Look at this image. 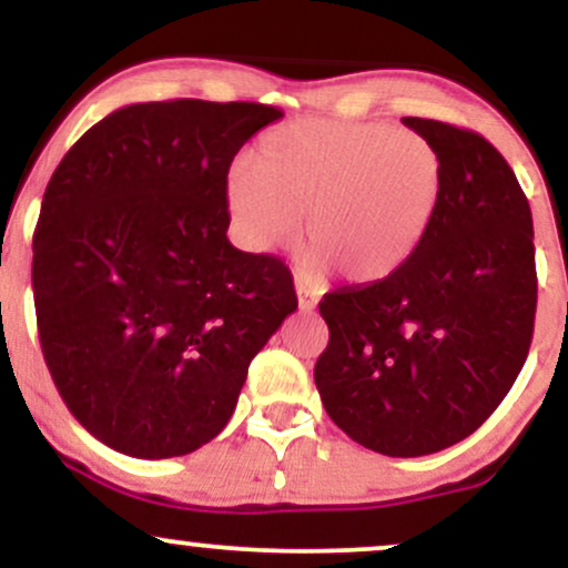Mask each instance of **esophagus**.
<instances>
[{
	"mask_svg": "<svg viewBox=\"0 0 568 568\" xmlns=\"http://www.w3.org/2000/svg\"><path fill=\"white\" fill-rule=\"evenodd\" d=\"M296 293H298V312L310 315V312L317 306V298H315V293L310 291V285H306L302 277H296Z\"/></svg>",
	"mask_w": 568,
	"mask_h": 568,
	"instance_id": "1",
	"label": "esophagus"
}]
</instances>
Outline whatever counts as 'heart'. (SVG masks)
Returning <instances> with one entry per match:
<instances>
[{
	"instance_id": "obj_1",
	"label": "heart",
	"mask_w": 568,
	"mask_h": 568,
	"mask_svg": "<svg viewBox=\"0 0 568 568\" xmlns=\"http://www.w3.org/2000/svg\"><path fill=\"white\" fill-rule=\"evenodd\" d=\"M443 197V158L427 135L382 122L296 120L266 130L224 181L232 230L253 251L302 219L310 251L347 283H382L425 243Z\"/></svg>"
}]
</instances>
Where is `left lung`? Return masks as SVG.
<instances>
[{
  "instance_id": "1",
  "label": "left lung",
  "mask_w": 568,
  "mask_h": 568,
  "mask_svg": "<svg viewBox=\"0 0 568 568\" xmlns=\"http://www.w3.org/2000/svg\"><path fill=\"white\" fill-rule=\"evenodd\" d=\"M403 125L443 158V197L414 258L382 283L325 293L317 393L352 440L425 456L473 435L524 368L537 312L531 207L484 135Z\"/></svg>"
}]
</instances>
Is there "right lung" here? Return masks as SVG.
Listing matches in <instances>:
<instances>
[{"label": "right lung", "mask_w": 568, "mask_h": 568, "mask_svg": "<svg viewBox=\"0 0 568 568\" xmlns=\"http://www.w3.org/2000/svg\"><path fill=\"white\" fill-rule=\"evenodd\" d=\"M264 103H130L69 149L34 232L37 328L77 422L114 452H197L230 422L247 366L296 310L270 253L226 237L240 146Z\"/></svg>", "instance_id": "obj_1"}]
</instances>
